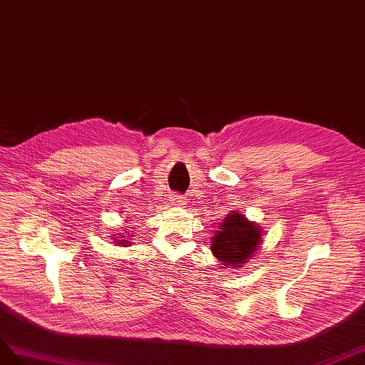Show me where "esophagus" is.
I'll use <instances>...</instances> for the list:
<instances>
[{
	"instance_id": "1",
	"label": "esophagus",
	"mask_w": 365,
	"mask_h": 365,
	"mask_svg": "<svg viewBox=\"0 0 365 365\" xmlns=\"http://www.w3.org/2000/svg\"><path fill=\"white\" fill-rule=\"evenodd\" d=\"M185 203H186V200L182 199V197H179V195L171 197V205H173V206H183Z\"/></svg>"
}]
</instances>
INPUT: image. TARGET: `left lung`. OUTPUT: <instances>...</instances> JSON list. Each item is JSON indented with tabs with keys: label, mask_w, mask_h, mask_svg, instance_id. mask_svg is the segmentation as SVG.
<instances>
[{
	"label": "left lung",
	"mask_w": 365,
	"mask_h": 365,
	"mask_svg": "<svg viewBox=\"0 0 365 365\" xmlns=\"http://www.w3.org/2000/svg\"><path fill=\"white\" fill-rule=\"evenodd\" d=\"M262 237V226L247 220L240 211H231L211 237V252L223 269L243 267L263 243Z\"/></svg>",
	"instance_id": "1"
}]
</instances>
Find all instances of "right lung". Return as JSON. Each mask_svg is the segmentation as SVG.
Instances as JSON below:
<instances>
[{
	"mask_svg": "<svg viewBox=\"0 0 365 365\" xmlns=\"http://www.w3.org/2000/svg\"><path fill=\"white\" fill-rule=\"evenodd\" d=\"M134 237V232L133 231H128V229H127V231H125V232H120V234H116V237H114L113 238V243H116V246H130L133 242H130L131 240V238Z\"/></svg>",
	"mask_w": 365,
	"mask_h": 365,
	"instance_id": "right-lung-1",
	"label": "right lung"
}]
</instances>
